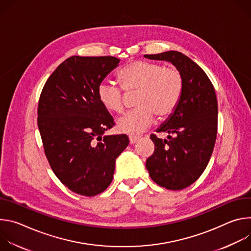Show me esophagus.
I'll use <instances>...</instances> for the list:
<instances>
[{
	"instance_id": "esophagus-1",
	"label": "esophagus",
	"mask_w": 251,
	"mask_h": 251,
	"mask_svg": "<svg viewBox=\"0 0 251 251\" xmlns=\"http://www.w3.org/2000/svg\"><path fill=\"white\" fill-rule=\"evenodd\" d=\"M139 140V137L136 136H130L129 137V141H130V144H135V143Z\"/></svg>"
}]
</instances>
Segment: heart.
I'll list each match as a JSON object with an SVG mask.
<instances>
[{"label": "heart", "instance_id": "b5f03b06", "mask_svg": "<svg viewBox=\"0 0 251 251\" xmlns=\"http://www.w3.org/2000/svg\"><path fill=\"white\" fill-rule=\"evenodd\" d=\"M119 81L126 92L138 91L134 103L137 108L117 121L118 131L129 135L145 132L153 123L154 114L160 119L169 117L180 103L185 85L183 75L176 68L145 60H136L124 67L119 74ZM97 97L106 110L123 111V92L113 82L101 81Z\"/></svg>", "mask_w": 251, "mask_h": 251}]
</instances>
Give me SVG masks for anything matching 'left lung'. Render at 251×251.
Wrapping results in <instances>:
<instances>
[{
	"instance_id": "1",
	"label": "left lung",
	"mask_w": 251,
	"mask_h": 251,
	"mask_svg": "<svg viewBox=\"0 0 251 251\" xmlns=\"http://www.w3.org/2000/svg\"><path fill=\"white\" fill-rule=\"evenodd\" d=\"M144 56L171 62L184 78L180 103L157 129L168 133L169 140L152 134L155 151L146 161L156 184L168 190H183L198 180L211 157L218 131L216 91L204 71L182 52L170 50Z\"/></svg>"
}]
</instances>
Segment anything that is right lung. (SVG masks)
Here are the masks:
<instances>
[{"instance_id": "1", "label": "right lung", "mask_w": 251, "mask_h": 251, "mask_svg": "<svg viewBox=\"0 0 251 251\" xmlns=\"http://www.w3.org/2000/svg\"><path fill=\"white\" fill-rule=\"evenodd\" d=\"M119 61L113 56H70L41 93L38 126L46 156L58 180L81 196L108 188L116 159L129 144L124 134L103 136L114 121L97 97L98 84Z\"/></svg>"}]
</instances>
